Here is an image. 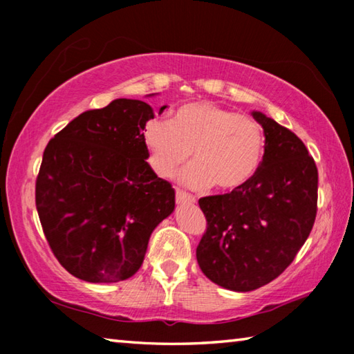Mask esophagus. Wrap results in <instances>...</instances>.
<instances>
[{
  "mask_svg": "<svg viewBox=\"0 0 354 354\" xmlns=\"http://www.w3.org/2000/svg\"><path fill=\"white\" fill-rule=\"evenodd\" d=\"M176 201L178 203H195V196L176 189Z\"/></svg>",
  "mask_w": 354,
  "mask_h": 354,
  "instance_id": "esophagus-1",
  "label": "esophagus"
}]
</instances>
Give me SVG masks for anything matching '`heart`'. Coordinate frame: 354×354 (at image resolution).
Segmentation results:
<instances>
[{
	"instance_id": "b5f03b06",
	"label": "heart",
	"mask_w": 354,
	"mask_h": 354,
	"mask_svg": "<svg viewBox=\"0 0 354 354\" xmlns=\"http://www.w3.org/2000/svg\"><path fill=\"white\" fill-rule=\"evenodd\" d=\"M143 140L159 176H171L192 154L196 162L181 173V183L194 189L215 183L221 190L237 189L253 178L266 145L259 123L211 101L181 106L171 122L149 120Z\"/></svg>"
}]
</instances>
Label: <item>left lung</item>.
Here are the masks:
<instances>
[{"label": "left lung", "mask_w": 354, "mask_h": 354, "mask_svg": "<svg viewBox=\"0 0 354 354\" xmlns=\"http://www.w3.org/2000/svg\"><path fill=\"white\" fill-rule=\"evenodd\" d=\"M266 147L253 178L230 194L200 198L207 230L196 247L201 272L217 286L250 292L278 278L313 230L319 173L298 137L253 111Z\"/></svg>", "instance_id": "1"}]
</instances>
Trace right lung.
Returning <instances> with one entry per match:
<instances>
[{
	"label": "right lung",
	"instance_id": "1",
	"mask_svg": "<svg viewBox=\"0 0 354 354\" xmlns=\"http://www.w3.org/2000/svg\"><path fill=\"white\" fill-rule=\"evenodd\" d=\"M151 118L145 101L113 100L71 120L44 151L40 223L61 266L87 283L133 277L154 227L175 211V189L147 162L143 129Z\"/></svg>",
	"mask_w": 354,
	"mask_h": 354
}]
</instances>
